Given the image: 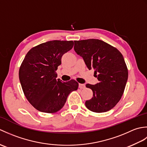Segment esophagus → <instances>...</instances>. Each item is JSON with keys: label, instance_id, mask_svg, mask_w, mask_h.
I'll use <instances>...</instances> for the list:
<instances>
[{"label": "esophagus", "instance_id": "34e87169", "mask_svg": "<svg viewBox=\"0 0 147 147\" xmlns=\"http://www.w3.org/2000/svg\"><path fill=\"white\" fill-rule=\"evenodd\" d=\"M79 88H80V89H84V88H85V85H84V84L80 83V84H79Z\"/></svg>", "mask_w": 147, "mask_h": 147}]
</instances>
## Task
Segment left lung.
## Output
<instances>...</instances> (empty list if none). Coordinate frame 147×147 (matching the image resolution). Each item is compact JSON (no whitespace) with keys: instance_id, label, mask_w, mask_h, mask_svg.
Returning a JSON list of instances; mask_svg holds the SVG:
<instances>
[{"instance_id":"obj_1","label":"left lung","mask_w":147,"mask_h":147,"mask_svg":"<svg viewBox=\"0 0 147 147\" xmlns=\"http://www.w3.org/2000/svg\"><path fill=\"white\" fill-rule=\"evenodd\" d=\"M74 49L89 69H95L99 81L95 85L86 84L93 91V97L86 100L90 111L97 113L110 111L120 100L128 77L124 59L118 50L98 39L74 41Z\"/></svg>"}]
</instances>
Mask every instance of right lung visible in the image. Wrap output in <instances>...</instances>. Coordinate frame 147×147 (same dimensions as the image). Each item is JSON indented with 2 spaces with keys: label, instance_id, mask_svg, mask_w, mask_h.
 <instances>
[{
  "label": "right lung",
  "instance_id": "obj_1",
  "mask_svg": "<svg viewBox=\"0 0 147 147\" xmlns=\"http://www.w3.org/2000/svg\"><path fill=\"white\" fill-rule=\"evenodd\" d=\"M73 41L52 40L41 43L27 53L19 71L24 94L37 110L54 113L63 107L67 96L78 88L75 80L57 79L56 71L65 53L73 48Z\"/></svg>",
  "mask_w": 147,
  "mask_h": 147
}]
</instances>
